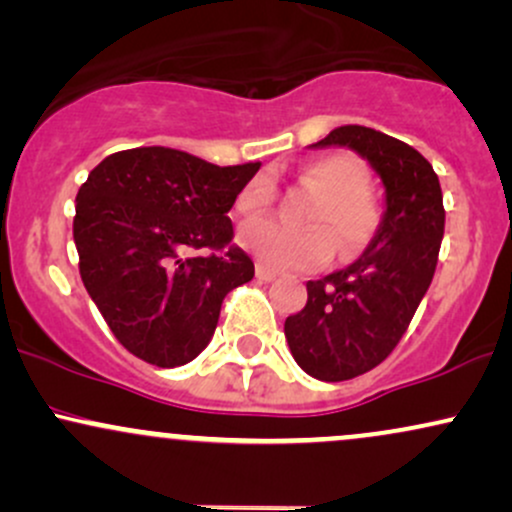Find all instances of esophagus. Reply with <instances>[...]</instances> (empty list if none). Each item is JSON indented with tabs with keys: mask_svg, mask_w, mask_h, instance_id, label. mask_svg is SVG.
Masks as SVG:
<instances>
[{
	"mask_svg": "<svg viewBox=\"0 0 512 512\" xmlns=\"http://www.w3.org/2000/svg\"><path fill=\"white\" fill-rule=\"evenodd\" d=\"M255 274H257V279H260V281H274L276 279V272H272V269H267V267H264V264H257Z\"/></svg>",
	"mask_w": 512,
	"mask_h": 512,
	"instance_id": "34e87169",
	"label": "esophagus"
}]
</instances>
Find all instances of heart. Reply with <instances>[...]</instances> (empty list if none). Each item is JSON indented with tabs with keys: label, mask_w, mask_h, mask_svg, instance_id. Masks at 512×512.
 I'll list each match as a JSON object with an SVG mask.
<instances>
[{
	"label": "heart",
	"mask_w": 512,
	"mask_h": 512,
	"mask_svg": "<svg viewBox=\"0 0 512 512\" xmlns=\"http://www.w3.org/2000/svg\"><path fill=\"white\" fill-rule=\"evenodd\" d=\"M301 178L322 192L310 219L315 228L296 231L274 219H255L240 228L243 248L279 272H313L325 267L337 255V243L344 257L368 250L383 226V211L368 190L366 166L356 156L337 151L310 161ZM274 197L272 178L257 175L240 190L236 211L240 216L264 214Z\"/></svg>",
	"instance_id": "obj_1"
}]
</instances>
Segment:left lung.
<instances>
[{
    "instance_id": "8db88e82",
    "label": "left lung",
    "mask_w": 512,
    "mask_h": 512,
    "mask_svg": "<svg viewBox=\"0 0 512 512\" xmlns=\"http://www.w3.org/2000/svg\"><path fill=\"white\" fill-rule=\"evenodd\" d=\"M313 146H349L385 185L378 238L346 269L308 281V303L286 317L284 334L305 373L342 383L395 351L436 274L445 231L436 170L414 146L378 129L346 125Z\"/></svg>"
}]
</instances>
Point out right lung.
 Wrapping results in <instances>:
<instances>
[{"mask_svg":"<svg viewBox=\"0 0 512 512\" xmlns=\"http://www.w3.org/2000/svg\"><path fill=\"white\" fill-rule=\"evenodd\" d=\"M257 170L139 146L88 173L74 216L79 274L129 354L175 368L209 344L226 293L255 276L226 214Z\"/></svg>","mask_w":512,"mask_h":512,"instance_id":"right-lung-1","label":"right lung"}]
</instances>
